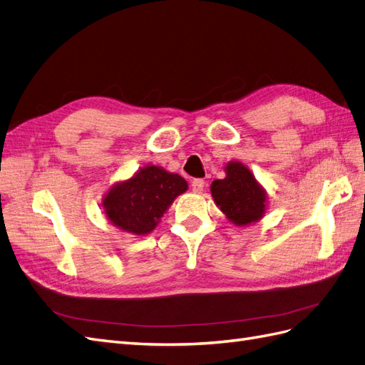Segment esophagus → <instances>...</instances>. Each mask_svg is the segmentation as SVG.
I'll return each instance as SVG.
<instances>
[{"mask_svg": "<svg viewBox=\"0 0 365 365\" xmlns=\"http://www.w3.org/2000/svg\"><path fill=\"white\" fill-rule=\"evenodd\" d=\"M204 187H205V181L204 180H193L192 181V190L195 193H201L204 190Z\"/></svg>", "mask_w": 365, "mask_h": 365, "instance_id": "esophagus-1", "label": "esophagus"}]
</instances>
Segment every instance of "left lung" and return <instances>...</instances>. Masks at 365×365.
Listing matches in <instances>:
<instances>
[{
  "instance_id": "1",
  "label": "left lung",
  "mask_w": 365,
  "mask_h": 365,
  "mask_svg": "<svg viewBox=\"0 0 365 365\" xmlns=\"http://www.w3.org/2000/svg\"><path fill=\"white\" fill-rule=\"evenodd\" d=\"M210 190L220 212L237 227L257 222L267 213V190L240 161L227 163L225 178L215 180Z\"/></svg>"
}]
</instances>
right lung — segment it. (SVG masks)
<instances>
[{
  "label": "right lung",
  "instance_id": "obj_1",
  "mask_svg": "<svg viewBox=\"0 0 365 365\" xmlns=\"http://www.w3.org/2000/svg\"><path fill=\"white\" fill-rule=\"evenodd\" d=\"M187 189L189 184L178 173L148 164L111 185L102 201L103 213L117 228L145 236L155 230L176 196Z\"/></svg>",
  "mask_w": 365,
  "mask_h": 365
}]
</instances>
